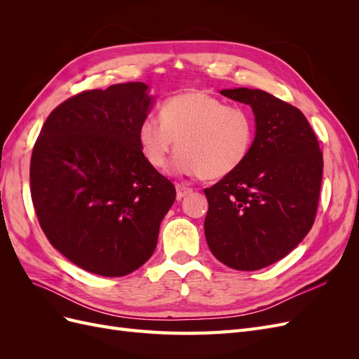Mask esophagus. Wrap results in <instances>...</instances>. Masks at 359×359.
Returning <instances> with one entry per match:
<instances>
[{"mask_svg":"<svg viewBox=\"0 0 359 359\" xmlns=\"http://www.w3.org/2000/svg\"><path fill=\"white\" fill-rule=\"evenodd\" d=\"M193 191V189L184 186V184H177V198L178 199H182L184 196H187V194H190Z\"/></svg>","mask_w":359,"mask_h":359,"instance_id":"34e87169","label":"esophagus"}]
</instances>
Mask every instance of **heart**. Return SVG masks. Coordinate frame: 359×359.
<instances>
[{
    "label": "heart",
    "mask_w": 359,
    "mask_h": 359,
    "mask_svg": "<svg viewBox=\"0 0 359 359\" xmlns=\"http://www.w3.org/2000/svg\"><path fill=\"white\" fill-rule=\"evenodd\" d=\"M255 136L252 112L203 90L170 97L160 116H145L137 128L140 151L151 168L165 169L178 140L181 149L172 163L173 172L199 173L205 180L223 178L240 168Z\"/></svg>",
    "instance_id": "obj_1"
}]
</instances>
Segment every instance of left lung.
Segmentation results:
<instances>
[{
  "label": "left lung",
  "mask_w": 359,
  "mask_h": 359,
  "mask_svg": "<svg viewBox=\"0 0 359 359\" xmlns=\"http://www.w3.org/2000/svg\"><path fill=\"white\" fill-rule=\"evenodd\" d=\"M220 94L252 106L256 136L243 165L203 190L205 238L222 264L256 271L283 259L311 229L323 157L298 107L262 90Z\"/></svg>",
  "instance_id": "obj_1"
}]
</instances>
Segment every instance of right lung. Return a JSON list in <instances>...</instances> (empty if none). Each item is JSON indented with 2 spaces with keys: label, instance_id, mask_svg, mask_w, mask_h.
I'll list each match as a JSON object with an SVG mask.
<instances>
[{
  "label": "right lung",
  "instance_id": "right-lung-1",
  "mask_svg": "<svg viewBox=\"0 0 359 359\" xmlns=\"http://www.w3.org/2000/svg\"><path fill=\"white\" fill-rule=\"evenodd\" d=\"M148 85L76 94L50 112L32 148V205L49 243L93 274L121 277L153 256L173 184L142 156Z\"/></svg>",
  "mask_w": 359,
  "mask_h": 359
}]
</instances>
